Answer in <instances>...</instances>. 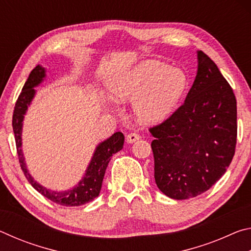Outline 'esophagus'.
I'll return each instance as SVG.
<instances>
[{"label": "esophagus", "instance_id": "1", "mask_svg": "<svg viewBox=\"0 0 251 251\" xmlns=\"http://www.w3.org/2000/svg\"><path fill=\"white\" fill-rule=\"evenodd\" d=\"M138 139H139V135L137 133H130V134L127 135L126 142L131 144V143H134L136 141H138Z\"/></svg>", "mask_w": 251, "mask_h": 251}]
</instances>
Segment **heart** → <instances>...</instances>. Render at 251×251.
Returning <instances> with one entry per match:
<instances>
[{
    "mask_svg": "<svg viewBox=\"0 0 251 251\" xmlns=\"http://www.w3.org/2000/svg\"><path fill=\"white\" fill-rule=\"evenodd\" d=\"M186 75L180 70L157 61H147L108 83V91L117 100L134 99L139 120L157 123L173 112L185 92Z\"/></svg>",
    "mask_w": 251,
    "mask_h": 251,
    "instance_id": "heart-1",
    "label": "heart"
}]
</instances>
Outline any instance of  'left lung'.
Segmentation results:
<instances>
[{"label": "left lung", "instance_id": "8db88e82", "mask_svg": "<svg viewBox=\"0 0 251 251\" xmlns=\"http://www.w3.org/2000/svg\"><path fill=\"white\" fill-rule=\"evenodd\" d=\"M156 185L173 199L207 192L226 173L237 144V100L214 61L198 50L196 78L179 106L150 128Z\"/></svg>", "mask_w": 251, "mask_h": 251}]
</instances>
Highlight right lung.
Listing matches in <instances>:
<instances>
[{
  "instance_id": "right-lung-1",
  "label": "right lung",
  "mask_w": 251,
  "mask_h": 251,
  "mask_svg": "<svg viewBox=\"0 0 251 251\" xmlns=\"http://www.w3.org/2000/svg\"><path fill=\"white\" fill-rule=\"evenodd\" d=\"M43 77H45L44 69L40 65L36 66L29 73L28 78L25 82L22 92L20 93L18 100H16L14 106L12 126H13V131L15 136V145L19 156L20 166L22 168L24 175L26 177L29 184L41 195H43L44 197L50 199V201L66 207L84 205V203L92 201L93 199L100 195L105 171L107 168L110 157L114 154H116L117 151H120L123 148V145H124V135L121 131H117V133L112 135L108 139H106L105 142L97 146L90 166H88L86 171V174H85L83 179L78 182V186H76L74 189L69 190V192L58 193L46 189L45 187L37 184L33 179V177L29 175L26 166H25L24 157L22 154V150H21V145H22V143H21V133H22V122L24 118V114L26 112L27 106L31 103V100L34 97V94H35V91H34L33 87L39 85Z\"/></svg>"
}]
</instances>
